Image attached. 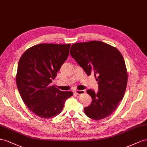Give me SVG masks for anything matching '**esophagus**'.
Instances as JSON below:
<instances>
[{"instance_id": "1", "label": "esophagus", "mask_w": 147, "mask_h": 147, "mask_svg": "<svg viewBox=\"0 0 147 147\" xmlns=\"http://www.w3.org/2000/svg\"><path fill=\"white\" fill-rule=\"evenodd\" d=\"M86 92V91L84 90H76L75 91V93L78 95H82L84 94Z\"/></svg>"}]
</instances>
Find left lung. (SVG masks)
<instances>
[{
  "instance_id": "left-lung-1",
  "label": "left lung",
  "mask_w": 147,
  "mask_h": 147,
  "mask_svg": "<svg viewBox=\"0 0 147 147\" xmlns=\"http://www.w3.org/2000/svg\"><path fill=\"white\" fill-rule=\"evenodd\" d=\"M70 54L87 75L94 74L98 90L89 89L92 101L84 108L89 118L100 120L112 114L124 97L127 83V72L122 54L113 46L93 40L74 44Z\"/></svg>"
}]
</instances>
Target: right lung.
<instances>
[{
    "label": "right lung",
    "mask_w": 147,
    "mask_h": 147,
    "mask_svg": "<svg viewBox=\"0 0 147 147\" xmlns=\"http://www.w3.org/2000/svg\"><path fill=\"white\" fill-rule=\"evenodd\" d=\"M70 44H40L26 50L18 62L16 82L23 102L42 118L59 115L73 95L50 84L69 55Z\"/></svg>",
    "instance_id": "obj_1"
}]
</instances>
